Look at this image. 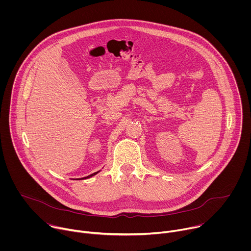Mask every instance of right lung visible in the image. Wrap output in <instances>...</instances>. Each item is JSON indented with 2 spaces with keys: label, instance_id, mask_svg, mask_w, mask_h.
Wrapping results in <instances>:
<instances>
[{
  "label": "right lung",
  "instance_id": "obj_1",
  "mask_svg": "<svg viewBox=\"0 0 251 251\" xmlns=\"http://www.w3.org/2000/svg\"><path fill=\"white\" fill-rule=\"evenodd\" d=\"M98 172H96V173H93V174H91V175H89V176H84V177H81L82 180H84V178H88V177H91L92 176H94V175H96ZM81 178H77V180H81Z\"/></svg>",
  "mask_w": 251,
  "mask_h": 251
}]
</instances>
